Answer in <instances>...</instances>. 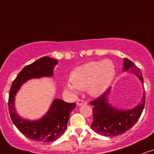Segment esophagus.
Instances as JSON below:
<instances>
[{
	"instance_id": "obj_1",
	"label": "esophagus",
	"mask_w": 154,
	"mask_h": 154,
	"mask_svg": "<svg viewBox=\"0 0 154 154\" xmlns=\"http://www.w3.org/2000/svg\"><path fill=\"white\" fill-rule=\"evenodd\" d=\"M86 103H87V102L86 101V100H81V99H80V100H77V106H81V105L86 104Z\"/></svg>"
}]
</instances>
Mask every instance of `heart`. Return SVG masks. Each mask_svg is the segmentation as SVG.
Listing matches in <instances>:
<instances>
[{
    "label": "heart",
    "mask_w": 154,
    "mask_h": 154,
    "mask_svg": "<svg viewBox=\"0 0 154 154\" xmlns=\"http://www.w3.org/2000/svg\"><path fill=\"white\" fill-rule=\"evenodd\" d=\"M116 72V66L109 60L88 62L71 71V84L67 83L66 88L71 91L88 88L91 95H101L112 83Z\"/></svg>",
    "instance_id": "heart-1"
}]
</instances>
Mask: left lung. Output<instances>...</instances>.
<instances>
[{
	"instance_id": "8db88e82",
	"label": "left lung",
	"mask_w": 154,
	"mask_h": 154,
	"mask_svg": "<svg viewBox=\"0 0 154 154\" xmlns=\"http://www.w3.org/2000/svg\"><path fill=\"white\" fill-rule=\"evenodd\" d=\"M124 71H129L137 76L144 84L143 77L141 70L128 59H124ZM110 88L102 95L90 102L93 106V122L91 128L97 134L107 137L119 136L130 130L140 118L145 104L144 88L141 102L131 109H119L108 102V95Z\"/></svg>"
}]
</instances>
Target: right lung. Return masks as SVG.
Wrapping results in <instances>:
<instances>
[{
  "label": "right lung",
  "instance_id": "1",
  "mask_svg": "<svg viewBox=\"0 0 154 154\" xmlns=\"http://www.w3.org/2000/svg\"><path fill=\"white\" fill-rule=\"evenodd\" d=\"M57 60L43 57L25 66L12 82L9 94V111L12 122L23 135L31 140L38 142H51L57 140L66 131L71 112L75 103H67L61 99L53 101L48 112L40 119L29 121L20 117L15 108V95L21 85L28 80L52 77Z\"/></svg>",
  "mask_w": 154,
  "mask_h": 154
}]
</instances>
